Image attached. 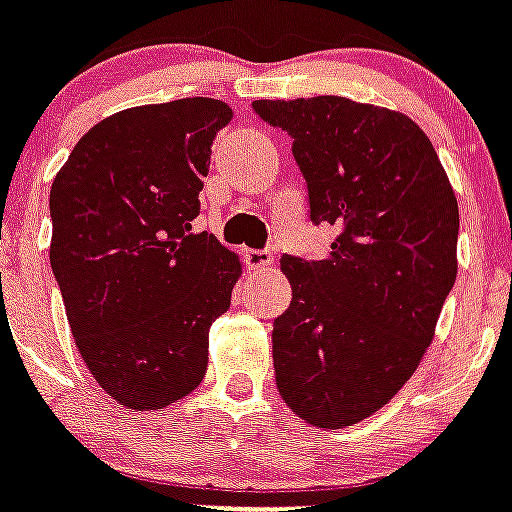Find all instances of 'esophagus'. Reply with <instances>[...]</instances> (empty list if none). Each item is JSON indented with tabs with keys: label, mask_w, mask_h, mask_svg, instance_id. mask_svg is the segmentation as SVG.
Listing matches in <instances>:
<instances>
[{
	"label": "esophagus",
	"mask_w": 512,
	"mask_h": 512,
	"mask_svg": "<svg viewBox=\"0 0 512 512\" xmlns=\"http://www.w3.org/2000/svg\"><path fill=\"white\" fill-rule=\"evenodd\" d=\"M244 260H247V265L252 270H265L273 265V255L265 252V249H247V252H244Z\"/></svg>",
	"instance_id": "obj_1"
}]
</instances>
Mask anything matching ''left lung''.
<instances>
[{"instance_id": "1", "label": "left lung", "mask_w": 512, "mask_h": 512, "mask_svg": "<svg viewBox=\"0 0 512 512\" xmlns=\"http://www.w3.org/2000/svg\"><path fill=\"white\" fill-rule=\"evenodd\" d=\"M292 136L326 260L284 255L292 305L273 321V368L302 421L344 429L400 392L458 276V199L429 136L402 112L344 97L257 99Z\"/></svg>"}]
</instances>
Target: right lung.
Segmentation results:
<instances>
[{"label":"right lung","instance_id":"right-lung-1","mask_svg":"<svg viewBox=\"0 0 512 512\" xmlns=\"http://www.w3.org/2000/svg\"><path fill=\"white\" fill-rule=\"evenodd\" d=\"M234 112L189 97L115 112L83 134L49 191V263L83 363L112 400L160 410L207 371L210 326L242 265L191 234L210 147Z\"/></svg>","mask_w":512,"mask_h":512}]
</instances>
